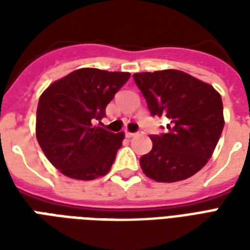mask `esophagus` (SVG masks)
I'll use <instances>...</instances> for the list:
<instances>
[{
	"mask_svg": "<svg viewBox=\"0 0 250 250\" xmlns=\"http://www.w3.org/2000/svg\"><path fill=\"white\" fill-rule=\"evenodd\" d=\"M135 135H136L135 132H128V131L125 132V136H127V138H134Z\"/></svg>",
	"mask_w": 250,
	"mask_h": 250,
	"instance_id": "1",
	"label": "esophagus"
}]
</instances>
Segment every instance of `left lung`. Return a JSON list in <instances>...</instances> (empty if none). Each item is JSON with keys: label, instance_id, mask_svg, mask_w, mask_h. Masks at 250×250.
<instances>
[{"label": "left lung", "instance_id": "1", "mask_svg": "<svg viewBox=\"0 0 250 250\" xmlns=\"http://www.w3.org/2000/svg\"><path fill=\"white\" fill-rule=\"evenodd\" d=\"M151 115L170 120L166 134L151 135L152 148L141 167L157 182H178L208 163L224 128L221 95L186 72L165 69L134 73Z\"/></svg>", "mask_w": 250, "mask_h": 250}]
</instances>
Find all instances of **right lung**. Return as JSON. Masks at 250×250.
Returning <instances> with one entry per match:
<instances>
[{
    "instance_id": "obj_1",
    "label": "right lung",
    "mask_w": 250,
    "mask_h": 250,
    "mask_svg": "<svg viewBox=\"0 0 250 250\" xmlns=\"http://www.w3.org/2000/svg\"><path fill=\"white\" fill-rule=\"evenodd\" d=\"M128 72L82 68L52 83L37 105L36 136L48 161L66 177L82 181L108 173L125 132L93 125L130 79Z\"/></svg>"
}]
</instances>
